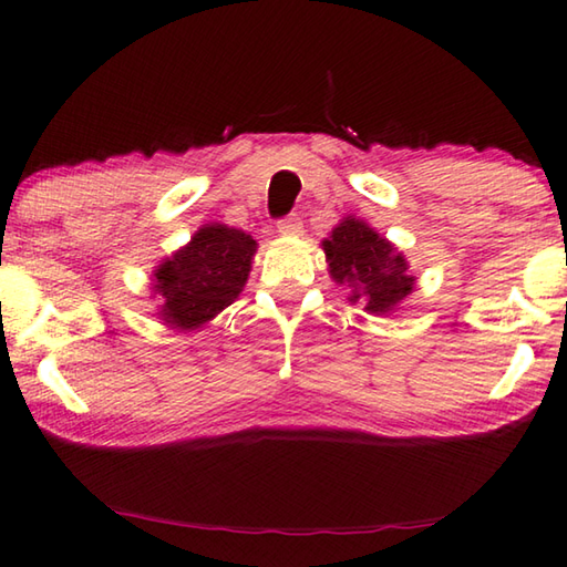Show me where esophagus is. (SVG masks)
<instances>
[{
  "label": "esophagus",
  "instance_id": "1",
  "mask_svg": "<svg viewBox=\"0 0 567 567\" xmlns=\"http://www.w3.org/2000/svg\"><path fill=\"white\" fill-rule=\"evenodd\" d=\"M277 233H282V235H302V218L297 213L285 215V218L277 220Z\"/></svg>",
  "mask_w": 567,
  "mask_h": 567
}]
</instances>
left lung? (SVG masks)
<instances>
[{
  "label": "left lung",
  "mask_w": 567,
  "mask_h": 567,
  "mask_svg": "<svg viewBox=\"0 0 567 567\" xmlns=\"http://www.w3.org/2000/svg\"><path fill=\"white\" fill-rule=\"evenodd\" d=\"M324 252L334 282L347 285L349 300H364L369 312L394 310L414 287L404 255L357 218L337 225L332 238L324 240Z\"/></svg>",
  "instance_id": "left-lung-1"
}]
</instances>
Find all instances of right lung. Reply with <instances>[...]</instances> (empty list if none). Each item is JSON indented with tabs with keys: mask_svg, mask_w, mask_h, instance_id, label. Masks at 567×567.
Masks as SVG:
<instances>
[{
	"mask_svg": "<svg viewBox=\"0 0 567 567\" xmlns=\"http://www.w3.org/2000/svg\"><path fill=\"white\" fill-rule=\"evenodd\" d=\"M255 240L228 225H205L193 240L156 270L163 319L195 329L235 302L250 275Z\"/></svg>",
	"mask_w": 567,
	"mask_h": 567,
	"instance_id": "add662e5",
	"label": "right lung"
}]
</instances>
